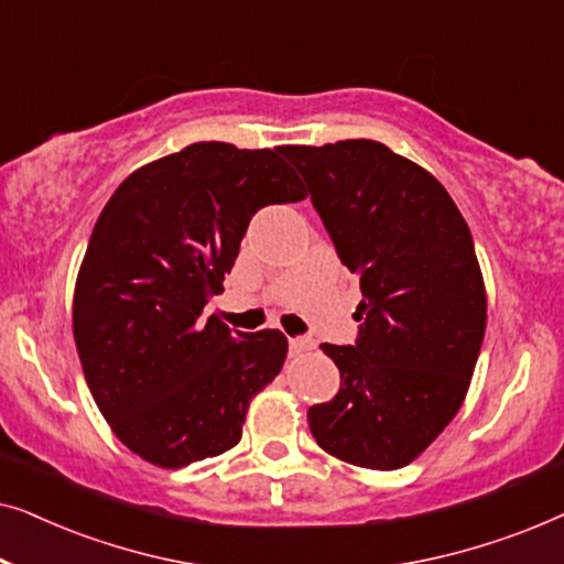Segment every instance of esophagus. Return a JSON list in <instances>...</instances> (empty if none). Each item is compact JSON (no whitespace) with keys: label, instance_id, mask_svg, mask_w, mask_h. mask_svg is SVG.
I'll use <instances>...</instances> for the list:
<instances>
[{"label":"esophagus","instance_id":"1","mask_svg":"<svg viewBox=\"0 0 564 564\" xmlns=\"http://www.w3.org/2000/svg\"><path fill=\"white\" fill-rule=\"evenodd\" d=\"M313 349V341H307V338H290V354L292 357H297V354H305Z\"/></svg>","mask_w":564,"mask_h":564}]
</instances>
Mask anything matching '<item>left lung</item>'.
Segmentation results:
<instances>
[{
	"instance_id": "left-lung-1",
	"label": "left lung",
	"mask_w": 564,
	"mask_h": 564,
	"mask_svg": "<svg viewBox=\"0 0 564 564\" xmlns=\"http://www.w3.org/2000/svg\"><path fill=\"white\" fill-rule=\"evenodd\" d=\"M338 257L359 274L357 346L323 344L341 390L307 423L330 457L400 469L465 403L488 295L473 236L434 174L380 141L282 145Z\"/></svg>"
}]
</instances>
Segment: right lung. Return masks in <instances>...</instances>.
Segmentation results:
<instances>
[{
    "label": "right lung",
    "instance_id": "add662e5",
    "mask_svg": "<svg viewBox=\"0 0 564 564\" xmlns=\"http://www.w3.org/2000/svg\"><path fill=\"white\" fill-rule=\"evenodd\" d=\"M305 195L282 145L203 141L135 169L99 213L76 274L74 341L99 413L141 459L180 469L241 442L288 338L230 334L203 307L251 215Z\"/></svg>",
    "mask_w": 564,
    "mask_h": 564
}]
</instances>
